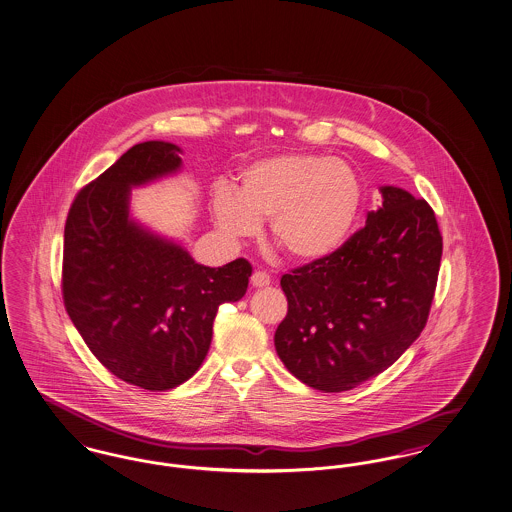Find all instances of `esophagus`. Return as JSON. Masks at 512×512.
Segmentation results:
<instances>
[{
	"label": "esophagus",
	"instance_id": "obj_1",
	"mask_svg": "<svg viewBox=\"0 0 512 512\" xmlns=\"http://www.w3.org/2000/svg\"><path fill=\"white\" fill-rule=\"evenodd\" d=\"M251 284L255 287H265L270 284V276L266 274L265 270H255L251 276Z\"/></svg>",
	"mask_w": 512,
	"mask_h": 512
}]
</instances>
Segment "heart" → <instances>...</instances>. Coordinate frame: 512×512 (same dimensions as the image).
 <instances>
[{
    "mask_svg": "<svg viewBox=\"0 0 512 512\" xmlns=\"http://www.w3.org/2000/svg\"><path fill=\"white\" fill-rule=\"evenodd\" d=\"M362 204L356 171L339 158L287 152L246 165L236 194L219 188L211 209L226 234L246 238L268 219L272 240L297 261H318L347 240Z\"/></svg>",
    "mask_w": 512,
    "mask_h": 512,
    "instance_id": "1",
    "label": "heart"
}]
</instances>
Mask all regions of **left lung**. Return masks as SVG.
I'll list each match as a JSON object with an SVG mask.
<instances>
[{"label": "left lung", "instance_id": "1", "mask_svg": "<svg viewBox=\"0 0 512 512\" xmlns=\"http://www.w3.org/2000/svg\"><path fill=\"white\" fill-rule=\"evenodd\" d=\"M383 207L324 259L282 276L287 314L274 345L299 381L356 389L390 368L421 335L442 259L434 211L396 186Z\"/></svg>", "mask_w": 512, "mask_h": 512}]
</instances>
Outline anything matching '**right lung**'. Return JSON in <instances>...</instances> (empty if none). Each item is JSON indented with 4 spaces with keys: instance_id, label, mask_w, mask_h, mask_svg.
Segmentation results:
<instances>
[{
    "instance_id": "1",
    "label": "right lung",
    "mask_w": 512,
    "mask_h": 512,
    "mask_svg": "<svg viewBox=\"0 0 512 512\" xmlns=\"http://www.w3.org/2000/svg\"><path fill=\"white\" fill-rule=\"evenodd\" d=\"M181 148L135 144L85 184L64 225L62 301L93 356L144 390L188 381L211 345L223 303L246 295L251 265H198L183 247L129 219V188L181 167Z\"/></svg>"
}]
</instances>
